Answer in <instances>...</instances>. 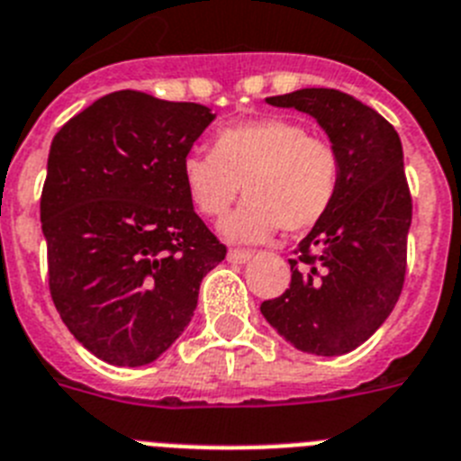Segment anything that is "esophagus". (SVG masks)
<instances>
[{"label":"esophagus","instance_id":"obj_1","mask_svg":"<svg viewBox=\"0 0 461 461\" xmlns=\"http://www.w3.org/2000/svg\"><path fill=\"white\" fill-rule=\"evenodd\" d=\"M250 258H253L250 250H239V248H231L230 253H227V259H230L231 264H246Z\"/></svg>","mask_w":461,"mask_h":461}]
</instances>
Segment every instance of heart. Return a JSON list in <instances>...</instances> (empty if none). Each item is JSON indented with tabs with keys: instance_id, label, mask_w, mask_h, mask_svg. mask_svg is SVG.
Listing matches in <instances>:
<instances>
[{
	"instance_id": "1",
	"label": "heart",
	"mask_w": 461,
	"mask_h": 461,
	"mask_svg": "<svg viewBox=\"0 0 461 461\" xmlns=\"http://www.w3.org/2000/svg\"><path fill=\"white\" fill-rule=\"evenodd\" d=\"M187 197L206 218H222L243 185V206L222 222L231 241H264L276 230L302 234L325 218L341 162L327 139L294 120L255 118L220 130L213 153L181 164Z\"/></svg>"
}]
</instances>
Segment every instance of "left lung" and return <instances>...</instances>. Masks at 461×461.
Returning <instances> with one entry per match:
<instances>
[{"mask_svg": "<svg viewBox=\"0 0 461 461\" xmlns=\"http://www.w3.org/2000/svg\"><path fill=\"white\" fill-rule=\"evenodd\" d=\"M267 104L313 115L339 153L341 178L327 215L290 259V287L259 311L297 350L346 355L402 294L413 218L402 141L378 111L341 90L303 87Z\"/></svg>", "mask_w": 461, "mask_h": 461, "instance_id": "left-lung-1", "label": "left lung"}]
</instances>
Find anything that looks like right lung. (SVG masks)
<instances>
[{"mask_svg":"<svg viewBox=\"0 0 461 461\" xmlns=\"http://www.w3.org/2000/svg\"><path fill=\"white\" fill-rule=\"evenodd\" d=\"M208 106L111 92L55 134L41 192L48 285L76 341L115 366L169 350L227 248L194 213L181 164Z\"/></svg>","mask_w":461,"mask_h":461,"instance_id":"obj_1","label":"right lung"}]
</instances>
